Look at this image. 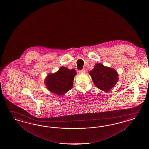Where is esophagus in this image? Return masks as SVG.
<instances>
[{"label":"esophagus","instance_id":"esophagus-1","mask_svg":"<svg viewBox=\"0 0 149 149\" xmlns=\"http://www.w3.org/2000/svg\"><path fill=\"white\" fill-rule=\"evenodd\" d=\"M85 72H86V70L84 68L82 69L81 70H79L80 73H85Z\"/></svg>","mask_w":149,"mask_h":149}]
</instances>
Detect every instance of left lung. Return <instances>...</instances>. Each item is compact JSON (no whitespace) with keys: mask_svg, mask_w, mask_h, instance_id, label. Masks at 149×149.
Listing matches in <instances>:
<instances>
[{"mask_svg":"<svg viewBox=\"0 0 149 149\" xmlns=\"http://www.w3.org/2000/svg\"><path fill=\"white\" fill-rule=\"evenodd\" d=\"M95 86L101 90L108 92L118 81V74L115 70L98 63L90 72Z\"/></svg>","mask_w":149,"mask_h":149,"instance_id":"left-lung-1","label":"left lung"}]
</instances>
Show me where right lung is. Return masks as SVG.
<instances>
[{
    "label": "right lung",
    "mask_w": 149,
    "mask_h": 149,
    "mask_svg": "<svg viewBox=\"0 0 149 149\" xmlns=\"http://www.w3.org/2000/svg\"><path fill=\"white\" fill-rule=\"evenodd\" d=\"M77 72L74 69L69 70L62 67L54 74H49L45 80L47 88L58 95H63L72 88L73 80Z\"/></svg>",
    "instance_id": "obj_1"
}]
</instances>
